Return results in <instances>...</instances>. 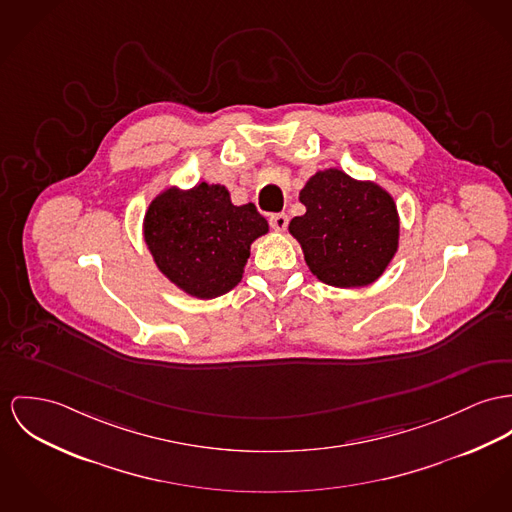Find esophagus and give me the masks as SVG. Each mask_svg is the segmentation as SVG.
Here are the masks:
<instances>
[{
    "mask_svg": "<svg viewBox=\"0 0 512 512\" xmlns=\"http://www.w3.org/2000/svg\"><path fill=\"white\" fill-rule=\"evenodd\" d=\"M269 222H271V228H273L275 232H284V230H286V226H288V216H286L284 212H280V214H271Z\"/></svg>",
    "mask_w": 512,
    "mask_h": 512,
    "instance_id": "1",
    "label": "esophagus"
}]
</instances>
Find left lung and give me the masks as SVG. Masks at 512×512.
Wrapping results in <instances>:
<instances>
[{"instance_id": "left-lung-1", "label": "left lung", "mask_w": 512, "mask_h": 512, "mask_svg": "<svg viewBox=\"0 0 512 512\" xmlns=\"http://www.w3.org/2000/svg\"><path fill=\"white\" fill-rule=\"evenodd\" d=\"M304 216L288 230L321 282L358 288L378 280L399 245L394 198L372 181H356L341 169L317 171L300 191Z\"/></svg>"}]
</instances>
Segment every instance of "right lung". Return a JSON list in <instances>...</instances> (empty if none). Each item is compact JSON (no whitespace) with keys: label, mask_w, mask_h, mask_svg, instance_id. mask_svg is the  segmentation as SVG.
<instances>
[{"label":"right lung","mask_w":512,"mask_h":512,"mask_svg":"<svg viewBox=\"0 0 512 512\" xmlns=\"http://www.w3.org/2000/svg\"><path fill=\"white\" fill-rule=\"evenodd\" d=\"M267 232L253 202L236 206L224 185L208 183L165 189L144 218V239L159 271L200 300L237 286L251 243Z\"/></svg>","instance_id":"right-lung-1"}]
</instances>
